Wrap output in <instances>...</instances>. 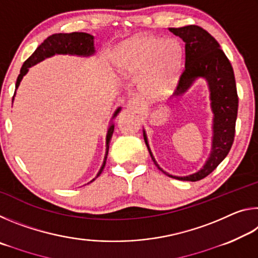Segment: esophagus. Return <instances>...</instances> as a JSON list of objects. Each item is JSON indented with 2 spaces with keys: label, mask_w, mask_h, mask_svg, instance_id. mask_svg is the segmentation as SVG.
I'll use <instances>...</instances> for the list:
<instances>
[{
  "label": "esophagus",
  "mask_w": 258,
  "mask_h": 258,
  "mask_svg": "<svg viewBox=\"0 0 258 258\" xmlns=\"http://www.w3.org/2000/svg\"><path fill=\"white\" fill-rule=\"evenodd\" d=\"M127 104H128V107H130V108H133V109H135V108H140V107H142V106H143V103H142L141 100L138 99V98H131V99L128 100Z\"/></svg>",
  "instance_id": "esophagus-1"
}]
</instances>
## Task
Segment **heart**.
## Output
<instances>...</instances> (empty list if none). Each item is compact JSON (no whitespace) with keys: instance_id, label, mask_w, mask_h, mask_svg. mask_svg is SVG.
Instances as JSON below:
<instances>
[{"instance_id":"1","label":"heart","mask_w":258,"mask_h":258,"mask_svg":"<svg viewBox=\"0 0 258 258\" xmlns=\"http://www.w3.org/2000/svg\"><path fill=\"white\" fill-rule=\"evenodd\" d=\"M183 49L175 38L146 36L126 43L120 69L126 74H143L142 87L151 95H160L171 89L182 68Z\"/></svg>"}]
</instances>
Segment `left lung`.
I'll use <instances>...</instances> for the list:
<instances>
[{
  "label": "left lung",
  "mask_w": 258,
  "mask_h": 258,
  "mask_svg": "<svg viewBox=\"0 0 258 258\" xmlns=\"http://www.w3.org/2000/svg\"><path fill=\"white\" fill-rule=\"evenodd\" d=\"M169 30L185 43V66L178 78L176 94L184 93L197 77H205L208 82L214 112L212 154L199 172L183 177L168 175L159 167L152 156L146 133H143V138L152 160L161 172L177 180L196 182L209 175L228 156L232 147L239 101L237 86L233 68L211 34L196 25L169 28Z\"/></svg>",
  "instance_id": "8db88e82"
}]
</instances>
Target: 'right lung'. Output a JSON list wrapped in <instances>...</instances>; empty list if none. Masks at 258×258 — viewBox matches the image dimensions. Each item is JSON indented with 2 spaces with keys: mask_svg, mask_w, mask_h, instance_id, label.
<instances>
[{
  "mask_svg": "<svg viewBox=\"0 0 258 258\" xmlns=\"http://www.w3.org/2000/svg\"><path fill=\"white\" fill-rule=\"evenodd\" d=\"M94 52V45H93V36L86 33H67V34H53L51 35L44 40V42L34 51V53L29 56V58L25 61L23 67L20 69V74L17 78L16 83V89L19 86L20 81L23 80V77L26 73L28 72V68L32 67L33 64L40 62L43 59L51 56L55 53H71V54H78V55H89L92 54ZM120 109L118 108L115 112V117L117 113L119 112ZM113 133V125H111L108 130L107 133V151L106 157H104L103 164L100 168L97 177L101 174L103 171L104 165H106L108 150H109V142H110L111 137ZM92 182V181H91Z\"/></svg>",
  "mask_w": 258,
  "mask_h": 258,
  "instance_id": "obj_1",
  "label": "right lung"
}]
</instances>
